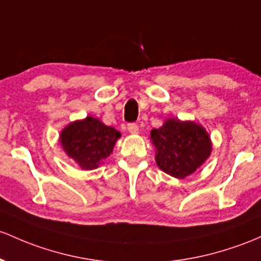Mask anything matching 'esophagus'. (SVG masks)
<instances>
[{
	"label": "esophagus",
	"mask_w": 261,
	"mask_h": 261,
	"mask_svg": "<svg viewBox=\"0 0 261 261\" xmlns=\"http://www.w3.org/2000/svg\"><path fill=\"white\" fill-rule=\"evenodd\" d=\"M127 130L130 134H137L139 133V126L134 124V122H131V124L127 125Z\"/></svg>",
	"instance_id": "34e87169"
}]
</instances>
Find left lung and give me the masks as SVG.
I'll return each mask as SVG.
<instances>
[{
    "label": "left lung",
    "instance_id": "obj_1",
    "mask_svg": "<svg viewBox=\"0 0 261 261\" xmlns=\"http://www.w3.org/2000/svg\"><path fill=\"white\" fill-rule=\"evenodd\" d=\"M150 139L156 147L157 166L181 179L196 172L212 151L208 133L193 121L167 119L161 127L151 130Z\"/></svg>",
    "mask_w": 261,
    "mask_h": 261
}]
</instances>
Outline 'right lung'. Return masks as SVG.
<instances>
[{
  "instance_id": "add662e5",
  "label": "right lung",
  "mask_w": 261,
  "mask_h": 261,
  "mask_svg": "<svg viewBox=\"0 0 261 261\" xmlns=\"http://www.w3.org/2000/svg\"><path fill=\"white\" fill-rule=\"evenodd\" d=\"M121 134L99 119L87 116L70 122L62 130L61 145L64 152L83 170H95L113 152Z\"/></svg>"
}]
</instances>
